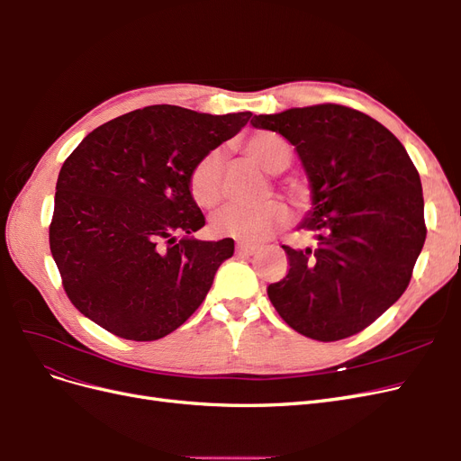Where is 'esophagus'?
<instances>
[{
	"label": "esophagus",
	"instance_id": "1",
	"mask_svg": "<svg viewBox=\"0 0 461 461\" xmlns=\"http://www.w3.org/2000/svg\"><path fill=\"white\" fill-rule=\"evenodd\" d=\"M258 249V246H252V244H244V242H239L236 244V252H239L240 256H249V254H254Z\"/></svg>",
	"mask_w": 461,
	"mask_h": 461
}]
</instances>
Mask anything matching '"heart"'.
<instances>
[{"label":"heart","mask_w":461,"mask_h":461,"mask_svg":"<svg viewBox=\"0 0 461 461\" xmlns=\"http://www.w3.org/2000/svg\"><path fill=\"white\" fill-rule=\"evenodd\" d=\"M244 149L248 156L258 161L265 171L281 173L292 161V146L283 136L271 131H258L246 138ZM188 188L194 202L200 207H213L222 198V153L219 149L207 151L188 175ZM292 196H300L296 185H286ZM288 212L283 202L267 200L254 205L230 203L222 207L212 221V230L217 236L240 240L246 244L259 242L286 225Z\"/></svg>","instance_id":"heart-1"}]
</instances>
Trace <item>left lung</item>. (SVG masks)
Returning a JSON list of instances; mask_svg holds the SVG:
<instances>
[{
  "label": "left lung",
  "instance_id": "8db88e82",
  "mask_svg": "<svg viewBox=\"0 0 461 461\" xmlns=\"http://www.w3.org/2000/svg\"><path fill=\"white\" fill-rule=\"evenodd\" d=\"M252 124L296 148L313 194L300 229L315 244L283 246L290 269L269 300L303 337H352L410 285L427 236L420 173L393 132L352 107H296Z\"/></svg>",
  "mask_w": 461,
  "mask_h": 461
}]
</instances>
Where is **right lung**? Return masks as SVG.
<instances>
[{"instance_id": "right-lung-1", "label": "right lung", "mask_w": 461, "mask_h": 461, "mask_svg": "<svg viewBox=\"0 0 461 461\" xmlns=\"http://www.w3.org/2000/svg\"><path fill=\"white\" fill-rule=\"evenodd\" d=\"M249 117L149 105L97 127L65 159L50 249L82 315L121 339L148 342L200 308L234 240L188 239L205 225L188 175ZM175 233L187 236L176 241Z\"/></svg>"}]
</instances>
